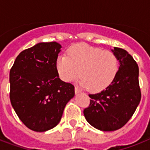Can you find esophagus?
I'll list each match as a JSON object with an SVG mask.
<instances>
[{
  "label": "esophagus",
  "instance_id": "1",
  "mask_svg": "<svg viewBox=\"0 0 150 150\" xmlns=\"http://www.w3.org/2000/svg\"><path fill=\"white\" fill-rule=\"evenodd\" d=\"M75 94H79V93H81V90H80L79 89H78L77 87H75Z\"/></svg>",
  "mask_w": 150,
  "mask_h": 150
}]
</instances>
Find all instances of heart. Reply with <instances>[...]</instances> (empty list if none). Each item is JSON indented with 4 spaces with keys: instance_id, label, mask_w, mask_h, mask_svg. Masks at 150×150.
<instances>
[{
    "instance_id": "obj_1",
    "label": "heart",
    "mask_w": 150,
    "mask_h": 150,
    "mask_svg": "<svg viewBox=\"0 0 150 150\" xmlns=\"http://www.w3.org/2000/svg\"><path fill=\"white\" fill-rule=\"evenodd\" d=\"M56 68L61 79L71 82L80 75L79 84L93 92L107 89L115 79L119 69L116 55L85 43L68 48L66 55L57 58Z\"/></svg>"
}]
</instances>
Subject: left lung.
Returning a JSON list of instances; mask_svg holds the SVG:
<instances>
[{"instance_id": "obj_1", "label": "left lung", "mask_w": 150, "mask_h": 150, "mask_svg": "<svg viewBox=\"0 0 150 150\" xmlns=\"http://www.w3.org/2000/svg\"><path fill=\"white\" fill-rule=\"evenodd\" d=\"M119 69L115 79L100 93L89 95L90 104L84 110L86 121L103 132L117 130L132 117L141 100L139 67L133 57L124 49L114 47Z\"/></svg>"}]
</instances>
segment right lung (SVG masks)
<instances>
[{
  "mask_svg": "<svg viewBox=\"0 0 150 150\" xmlns=\"http://www.w3.org/2000/svg\"><path fill=\"white\" fill-rule=\"evenodd\" d=\"M61 45L41 42L23 50L10 71V100L27 128L46 132L58 125L68 101L75 96L73 85L60 79L56 61Z\"/></svg>",
  "mask_w": 150,
  "mask_h": 150,
  "instance_id": "add662e5",
  "label": "right lung"
}]
</instances>
